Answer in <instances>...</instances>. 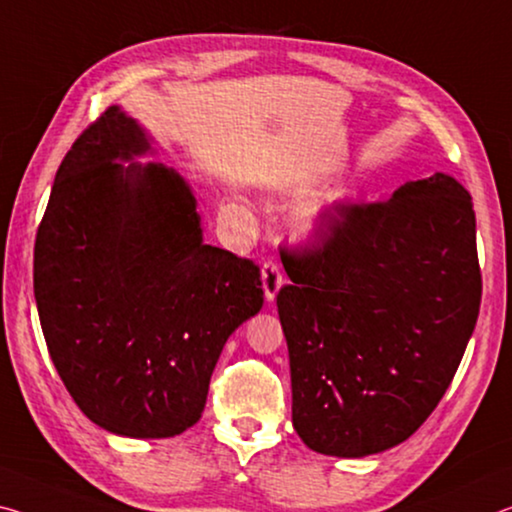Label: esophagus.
Listing matches in <instances>:
<instances>
[{"label":"esophagus","instance_id":"esophagus-1","mask_svg":"<svg viewBox=\"0 0 512 512\" xmlns=\"http://www.w3.org/2000/svg\"><path fill=\"white\" fill-rule=\"evenodd\" d=\"M261 279H263L265 299L267 301H274L276 292H279L283 283H286V279H283V272H281L279 263H276V261H265L263 263V270H261Z\"/></svg>","mask_w":512,"mask_h":512}]
</instances>
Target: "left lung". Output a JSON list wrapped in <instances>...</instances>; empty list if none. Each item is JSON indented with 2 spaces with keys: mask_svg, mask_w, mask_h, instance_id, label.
<instances>
[{
  "mask_svg": "<svg viewBox=\"0 0 512 512\" xmlns=\"http://www.w3.org/2000/svg\"><path fill=\"white\" fill-rule=\"evenodd\" d=\"M283 267L292 283L276 306L304 445L363 458L410 438L447 392L479 317L469 192L435 172L385 201H335Z\"/></svg>",
  "mask_w": 512,
  "mask_h": 512,
  "instance_id": "8db88e82",
  "label": "left lung"
}]
</instances>
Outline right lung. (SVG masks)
<instances>
[{
	"instance_id": "add662e5",
	"label": "right lung",
	"mask_w": 512,
	"mask_h": 512,
	"mask_svg": "<svg viewBox=\"0 0 512 512\" xmlns=\"http://www.w3.org/2000/svg\"><path fill=\"white\" fill-rule=\"evenodd\" d=\"M111 106L58 167L33 249L49 356L81 413L127 438L195 424L224 342L263 308L261 270L206 245L197 201Z\"/></svg>"
}]
</instances>
